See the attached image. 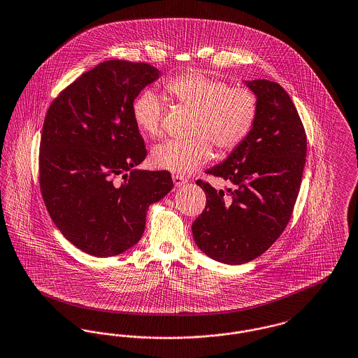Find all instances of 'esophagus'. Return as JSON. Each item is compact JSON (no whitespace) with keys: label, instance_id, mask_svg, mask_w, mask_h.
<instances>
[{"label":"esophagus","instance_id":"1","mask_svg":"<svg viewBox=\"0 0 358 358\" xmlns=\"http://www.w3.org/2000/svg\"><path fill=\"white\" fill-rule=\"evenodd\" d=\"M173 182H174V185L177 187V188H180V187H182V185H185L188 181H187V178H184L182 176H178V174H173Z\"/></svg>","mask_w":358,"mask_h":358}]
</instances>
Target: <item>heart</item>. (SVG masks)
Instances as JSON below:
<instances>
[{
	"label": "heart",
	"instance_id": "b5f03b06",
	"mask_svg": "<svg viewBox=\"0 0 358 358\" xmlns=\"http://www.w3.org/2000/svg\"><path fill=\"white\" fill-rule=\"evenodd\" d=\"M169 93L197 112L190 142L168 141L152 148L151 164L176 174H190L212 155L210 143L220 152L238 148L252 132L258 113L257 96L248 87H231L226 81L201 71L174 77L166 84ZM164 106L152 90L141 92L132 103V117L148 138L162 135Z\"/></svg>",
	"mask_w": 358,
	"mask_h": 358
}]
</instances>
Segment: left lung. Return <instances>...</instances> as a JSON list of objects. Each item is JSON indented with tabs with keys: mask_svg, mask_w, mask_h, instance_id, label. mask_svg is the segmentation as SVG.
<instances>
[{
	"mask_svg": "<svg viewBox=\"0 0 358 358\" xmlns=\"http://www.w3.org/2000/svg\"><path fill=\"white\" fill-rule=\"evenodd\" d=\"M243 83L258 100L255 123L222 164L207 170L231 185L229 194L196 181L207 204L192 224L197 248L229 265L259 257L285 230L307 152L304 127L289 94L268 80Z\"/></svg>",
	"mask_w": 358,
	"mask_h": 358,
	"instance_id": "1",
	"label": "left lung"
}]
</instances>
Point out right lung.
<instances>
[{
	"label": "right lung",
	"mask_w": 358,
	"mask_h": 358,
	"mask_svg": "<svg viewBox=\"0 0 358 358\" xmlns=\"http://www.w3.org/2000/svg\"><path fill=\"white\" fill-rule=\"evenodd\" d=\"M159 76L148 64L106 61L67 86L47 110L43 200L64 238L89 255L113 257L136 245L148 207L173 188L166 170L135 168L146 148L132 103Z\"/></svg>",
	"instance_id": "add662e5"
}]
</instances>
